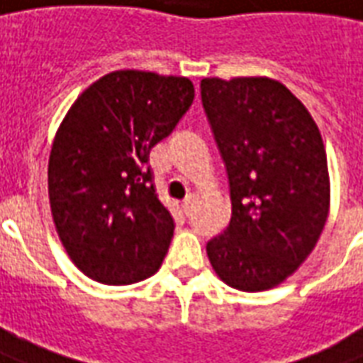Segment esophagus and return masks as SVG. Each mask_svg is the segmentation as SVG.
Masks as SVG:
<instances>
[{"instance_id":"34e87169","label":"esophagus","mask_w":363,"mask_h":363,"mask_svg":"<svg viewBox=\"0 0 363 363\" xmlns=\"http://www.w3.org/2000/svg\"><path fill=\"white\" fill-rule=\"evenodd\" d=\"M194 206H196V196L194 194L186 196V200L182 202V211H184V216H190V213L194 211Z\"/></svg>"}]
</instances>
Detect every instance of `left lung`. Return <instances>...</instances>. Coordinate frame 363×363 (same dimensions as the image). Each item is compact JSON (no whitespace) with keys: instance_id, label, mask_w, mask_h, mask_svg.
<instances>
[{"instance_id":"1","label":"left lung","mask_w":363,"mask_h":363,"mask_svg":"<svg viewBox=\"0 0 363 363\" xmlns=\"http://www.w3.org/2000/svg\"><path fill=\"white\" fill-rule=\"evenodd\" d=\"M202 104L229 174L230 221L208 242L233 289H273L300 267L329 213V171L310 111L265 77L203 79Z\"/></svg>"}]
</instances>
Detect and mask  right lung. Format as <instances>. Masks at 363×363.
Returning <instances> with one entry per match:
<instances>
[{
  "label": "right lung",
  "mask_w": 363,
  "mask_h": 363,
  "mask_svg": "<svg viewBox=\"0 0 363 363\" xmlns=\"http://www.w3.org/2000/svg\"><path fill=\"white\" fill-rule=\"evenodd\" d=\"M194 101L184 77L115 71L67 111L48 165L55 229L84 275L130 284L160 269L174 221L155 194L150 150Z\"/></svg>",
  "instance_id": "add662e5"
}]
</instances>
